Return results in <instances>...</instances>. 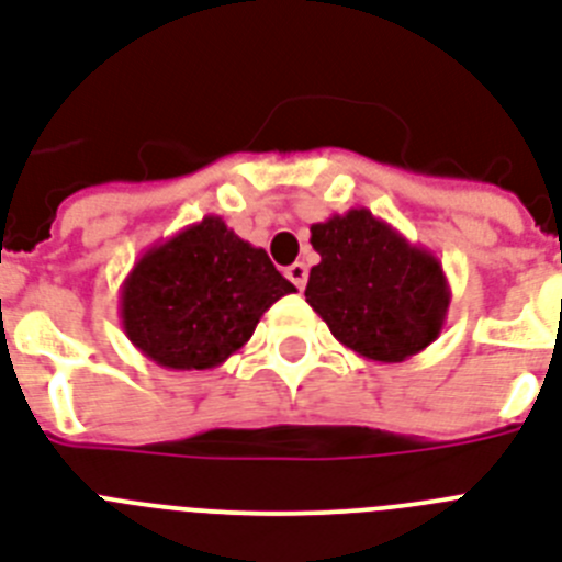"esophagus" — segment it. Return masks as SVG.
<instances>
[{
	"label": "esophagus",
	"instance_id": "obj_1",
	"mask_svg": "<svg viewBox=\"0 0 562 562\" xmlns=\"http://www.w3.org/2000/svg\"><path fill=\"white\" fill-rule=\"evenodd\" d=\"M285 277H289V280L294 282L296 289L303 291L305 282H308V268H305V262H294V266L285 268Z\"/></svg>",
	"mask_w": 562,
	"mask_h": 562
}]
</instances>
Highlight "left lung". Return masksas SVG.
Here are the masks:
<instances>
[{"instance_id":"obj_1","label":"left lung","mask_w":562,"mask_h":562,"mask_svg":"<svg viewBox=\"0 0 562 562\" xmlns=\"http://www.w3.org/2000/svg\"><path fill=\"white\" fill-rule=\"evenodd\" d=\"M312 245L321 262L308 273L305 303L346 349L401 363L441 335L450 285L430 250L367 207L312 225Z\"/></svg>"}]
</instances>
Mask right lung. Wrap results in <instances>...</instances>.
I'll list each match as a JSON object with an SVG mask.
<instances>
[{
	"mask_svg": "<svg viewBox=\"0 0 562 562\" xmlns=\"http://www.w3.org/2000/svg\"><path fill=\"white\" fill-rule=\"evenodd\" d=\"M296 291L262 248L218 216L140 254L121 285V323L164 369H213L248 344L259 317Z\"/></svg>",
	"mask_w": 562,
	"mask_h": 562,
	"instance_id": "obj_1",
	"label": "right lung"
}]
</instances>
